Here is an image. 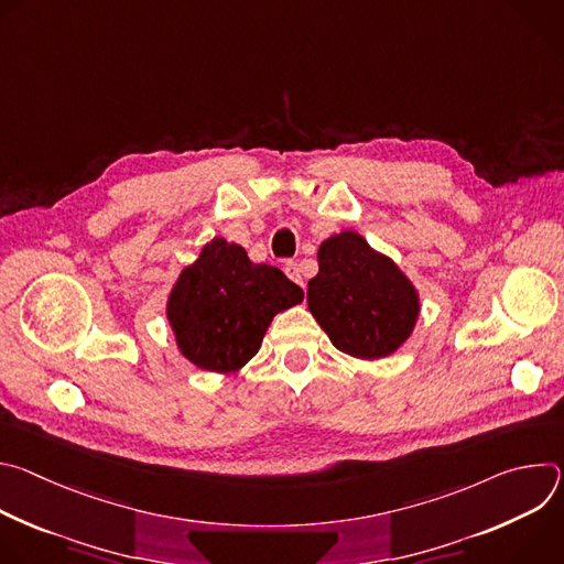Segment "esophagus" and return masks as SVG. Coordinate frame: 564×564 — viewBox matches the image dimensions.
I'll return each mask as SVG.
<instances>
[{
  "label": "esophagus",
  "mask_w": 564,
  "mask_h": 564,
  "mask_svg": "<svg viewBox=\"0 0 564 564\" xmlns=\"http://www.w3.org/2000/svg\"><path fill=\"white\" fill-rule=\"evenodd\" d=\"M285 274L296 283V285H301L303 288V276H301V268H299V263H294V261H288L285 263Z\"/></svg>",
  "instance_id": "34e87169"
}]
</instances>
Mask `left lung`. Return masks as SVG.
Returning a JSON list of instances; mask_svg holds the SVG:
<instances>
[{
	"instance_id": "8db88e82",
	"label": "left lung",
	"mask_w": 564,
	"mask_h": 564,
	"mask_svg": "<svg viewBox=\"0 0 564 564\" xmlns=\"http://www.w3.org/2000/svg\"><path fill=\"white\" fill-rule=\"evenodd\" d=\"M316 259L307 307L335 348L357 359H381L411 337L420 294L392 259L352 229L326 238Z\"/></svg>"
}]
</instances>
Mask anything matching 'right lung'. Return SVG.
<instances>
[{"label":"right lung","mask_w":564,"mask_h":564,"mask_svg":"<svg viewBox=\"0 0 564 564\" xmlns=\"http://www.w3.org/2000/svg\"><path fill=\"white\" fill-rule=\"evenodd\" d=\"M301 301L303 290L279 268L252 263L243 248L216 236L181 272L167 318L185 359L227 375L259 352L274 314Z\"/></svg>","instance_id":"right-lung-1"}]
</instances>
